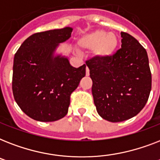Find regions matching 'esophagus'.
Masks as SVG:
<instances>
[{
    "label": "esophagus",
    "instance_id": "34e87169",
    "mask_svg": "<svg viewBox=\"0 0 160 160\" xmlns=\"http://www.w3.org/2000/svg\"><path fill=\"white\" fill-rule=\"evenodd\" d=\"M86 75H90V70H89V68L86 67Z\"/></svg>",
    "mask_w": 160,
    "mask_h": 160
}]
</instances>
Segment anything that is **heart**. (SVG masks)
Returning <instances> with one entry per match:
<instances>
[{"instance_id": "b5f03b06", "label": "heart", "mask_w": 160, "mask_h": 160, "mask_svg": "<svg viewBox=\"0 0 160 160\" xmlns=\"http://www.w3.org/2000/svg\"><path fill=\"white\" fill-rule=\"evenodd\" d=\"M81 51H93L98 59H106L111 56L119 46V38L114 33L104 30H95L85 34L78 40Z\"/></svg>"}]
</instances>
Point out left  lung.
Wrapping results in <instances>:
<instances>
[{"mask_svg":"<svg viewBox=\"0 0 160 160\" xmlns=\"http://www.w3.org/2000/svg\"><path fill=\"white\" fill-rule=\"evenodd\" d=\"M120 35L121 49L114 55L86 61L96 110L110 122L124 121L139 114L151 90V72L145 49L129 34Z\"/></svg>","mask_w":160,"mask_h":160,"instance_id":"1","label":"left lung"}]
</instances>
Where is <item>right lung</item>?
Wrapping results in <instances>:
<instances>
[{
	"label": "right lung",
	"mask_w": 160,
	"mask_h": 160,
	"mask_svg": "<svg viewBox=\"0 0 160 160\" xmlns=\"http://www.w3.org/2000/svg\"><path fill=\"white\" fill-rule=\"evenodd\" d=\"M72 27L31 35L16 51L12 91L21 110L31 119L52 122L68 113L70 96L85 75L86 65L73 67L67 56L56 54L70 39Z\"/></svg>",
	"instance_id": "1"
}]
</instances>
